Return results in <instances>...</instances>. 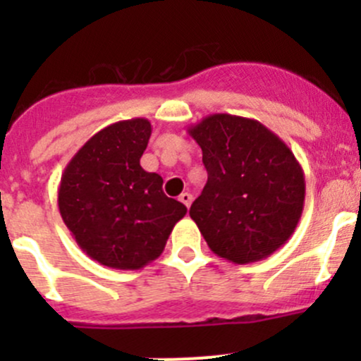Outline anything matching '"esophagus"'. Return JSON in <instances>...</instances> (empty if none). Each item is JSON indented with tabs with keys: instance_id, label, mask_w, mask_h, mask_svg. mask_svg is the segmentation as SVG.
Instances as JSON below:
<instances>
[{
	"instance_id": "obj_1",
	"label": "esophagus",
	"mask_w": 361,
	"mask_h": 361,
	"mask_svg": "<svg viewBox=\"0 0 361 361\" xmlns=\"http://www.w3.org/2000/svg\"><path fill=\"white\" fill-rule=\"evenodd\" d=\"M192 199H194V197H192V194H188V192H183V194L180 195V201L183 202L187 207L192 204Z\"/></svg>"
}]
</instances>
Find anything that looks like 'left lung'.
<instances>
[{
    "instance_id": "left-lung-1",
    "label": "left lung",
    "mask_w": 361,
    "mask_h": 361,
    "mask_svg": "<svg viewBox=\"0 0 361 361\" xmlns=\"http://www.w3.org/2000/svg\"><path fill=\"white\" fill-rule=\"evenodd\" d=\"M207 181L190 207L207 246L234 264L271 257L297 228L305 199L300 164L258 120L213 113L188 127Z\"/></svg>"
}]
</instances>
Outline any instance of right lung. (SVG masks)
Returning a JSON list of instances; mask_svg holds the SVG:
<instances>
[{
	"label": "right lung",
	"instance_id": "obj_1",
	"mask_svg": "<svg viewBox=\"0 0 361 361\" xmlns=\"http://www.w3.org/2000/svg\"><path fill=\"white\" fill-rule=\"evenodd\" d=\"M152 134L147 118L120 120L94 134L69 160L57 204L76 245L111 269L136 271L160 257L185 204L140 166Z\"/></svg>",
	"mask_w": 361,
	"mask_h": 361
}]
</instances>
